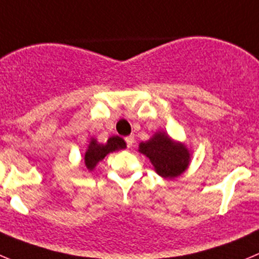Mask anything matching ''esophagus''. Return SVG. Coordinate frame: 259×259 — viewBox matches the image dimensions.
I'll return each instance as SVG.
<instances>
[{"instance_id":"esophagus-1","label":"esophagus","mask_w":259,"mask_h":259,"mask_svg":"<svg viewBox=\"0 0 259 259\" xmlns=\"http://www.w3.org/2000/svg\"><path fill=\"white\" fill-rule=\"evenodd\" d=\"M125 142H126L127 147H132L134 144V137L133 135H129V137L125 138Z\"/></svg>"}]
</instances>
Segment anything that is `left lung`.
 Instances as JSON below:
<instances>
[{
	"mask_svg": "<svg viewBox=\"0 0 259 259\" xmlns=\"http://www.w3.org/2000/svg\"><path fill=\"white\" fill-rule=\"evenodd\" d=\"M139 152L151 159L157 174L162 178H176L189 165V152L165 134L157 133L151 141L139 144Z\"/></svg>",
	"mask_w": 259,
	"mask_h": 259,
	"instance_id": "8db88e82",
	"label": "left lung"
}]
</instances>
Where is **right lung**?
<instances>
[{
    "instance_id": "right-lung-1",
    "label": "right lung",
    "mask_w": 259,
    "mask_h": 259,
    "mask_svg": "<svg viewBox=\"0 0 259 259\" xmlns=\"http://www.w3.org/2000/svg\"><path fill=\"white\" fill-rule=\"evenodd\" d=\"M126 147L124 139L120 137H111L106 144H98L96 139H92L91 144L88 147V151L85 152V166L88 170H93L96 165L101 159L105 158L108 153L118 149H124Z\"/></svg>"
}]
</instances>
